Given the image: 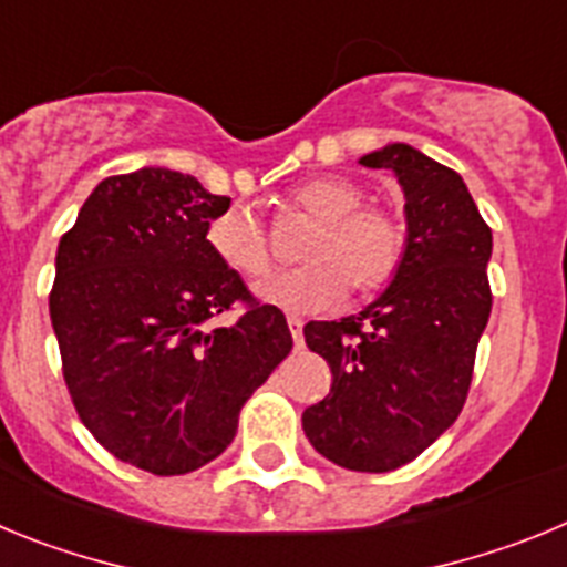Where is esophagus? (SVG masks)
I'll use <instances>...</instances> for the list:
<instances>
[{"mask_svg": "<svg viewBox=\"0 0 567 567\" xmlns=\"http://www.w3.org/2000/svg\"><path fill=\"white\" fill-rule=\"evenodd\" d=\"M302 324L305 321L299 319V316H288V328H290V336H293L296 344H302Z\"/></svg>", "mask_w": 567, "mask_h": 567, "instance_id": "34e87169", "label": "esophagus"}]
</instances>
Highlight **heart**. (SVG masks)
<instances>
[{"mask_svg":"<svg viewBox=\"0 0 567 567\" xmlns=\"http://www.w3.org/2000/svg\"><path fill=\"white\" fill-rule=\"evenodd\" d=\"M364 188L339 175H319L290 192V206L313 217L316 228L302 246L308 265L265 277L257 299L288 313H321L344 302L347 288L370 296L395 277L404 259L406 234L395 214L364 206ZM206 246L214 259L243 279H257L271 265L262 220L246 206L212 217Z\"/></svg>","mask_w":567,"mask_h":567,"instance_id":"heart-1","label":"heart"}]
</instances>
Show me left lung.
<instances>
[{
  "label": "left lung",
  "instance_id": "left-lung-1",
  "mask_svg": "<svg viewBox=\"0 0 567 567\" xmlns=\"http://www.w3.org/2000/svg\"><path fill=\"white\" fill-rule=\"evenodd\" d=\"M359 163L390 169L404 192V259L361 313L305 324L333 386L302 412V430L336 466L392 472L461 415L492 313V228L463 177L415 146L386 144Z\"/></svg>",
  "mask_w": 567,
  "mask_h": 567
}]
</instances>
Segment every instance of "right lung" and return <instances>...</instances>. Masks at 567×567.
<instances>
[{
    "instance_id": "right-lung-1",
    "label": "right lung",
    "mask_w": 567,
    "mask_h": 567,
    "mask_svg": "<svg viewBox=\"0 0 567 567\" xmlns=\"http://www.w3.org/2000/svg\"><path fill=\"white\" fill-rule=\"evenodd\" d=\"M231 197L144 166L101 181L55 251L50 319L64 381L95 441L152 474H186L226 452L239 410L290 353L282 310L206 246ZM234 301L228 329L210 319Z\"/></svg>"
}]
</instances>
